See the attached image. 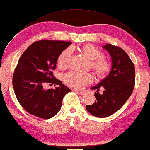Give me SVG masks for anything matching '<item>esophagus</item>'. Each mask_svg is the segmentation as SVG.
Instances as JSON below:
<instances>
[{"label": "esophagus", "mask_w": 150, "mask_h": 150, "mask_svg": "<svg viewBox=\"0 0 150 150\" xmlns=\"http://www.w3.org/2000/svg\"><path fill=\"white\" fill-rule=\"evenodd\" d=\"M76 93L79 94H80V95H81V96H83V95L86 94L85 92H81V91H76Z\"/></svg>", "instance_id": "esophagus-1"}]
</instances>
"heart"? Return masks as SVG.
Instances as JSON below:
<instances>
[{
  "label": "heart",
  "mask_w": 150,
  "mask_h": 150,
  "mask_svg": "<svg viewBox=\"0 0 150 150\" xmlns=\"http://www.w3.org/2000/svg\"><path fill=\"white\" fill-rule=\"evenodd\" d=\"M82 52L91 61V67L99 77H104L111 70L108 61L103 58L104 54L100 49L92 44H86L80 48ZM71 54V48H67L61 52L57 58V64L63 67L67 64ZM93 80V76L89 73H80L72 71L64 76V82L74 89H81Z\"/></svg>",
  "instance_id": "b5f03b06"
}]
</instances>
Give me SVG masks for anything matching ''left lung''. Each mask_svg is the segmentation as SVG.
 Instances as JSON below:
<instances>
[{"instance_id":"1","label":"left lung","mask_w":150,"mask_h":150,"mask_svg":"<svg viewBox=\"0 0 150 150\" xmlns=\"http://www.w3.org/2000/svg\"><path fill=\"white\" fill-rule=\"evenodd\" d=\"M103 48L112 57V70L108 75L91 89L103 87V94L96 91L93 105L86 106V110L93 116L105 118L120 110L130 98L135 85V67L124 50L110 44Z\"/></svg>"}]
</instances>
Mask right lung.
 Segmentation results:
<instances>
[{
	"mask_svg": "<svg viewBox=\"0 0 150 150\" xmlns=\"http://www.w3.org/2000/svg\"><path fill=\"white\" fill-rule=\"evenodd\" d=\"M71 44L59 40H39L30 45L19 59L13 77L14 93L26 112L49 119L59 112L67 93L71 91L52 71L58 56ZM45 83L54 84V90H45Z\"/></svg>",
	"mask_w": 150,
	"mask_h": 150,
	"instance_id": "1",
	"label": "right lung"
}]
</instances>
